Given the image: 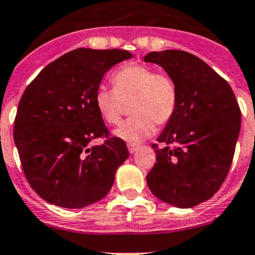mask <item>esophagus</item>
<instances>
[{
    "instance_id": "1",
    "label": "esophagus",
    "mask_w": 255,
    "mask_h": 255,
    "mask_svg": "<svg viewBox=\"0 0 255 255\" xmlns=\"http://www.w3.org/2000/svg\"><path fill=\"white\" fill-rule=\"evenodd\" d=\"M128 148L130 151V153H133L137 150V145H135V143H128Z\"/></svg>"
}]
</instances>
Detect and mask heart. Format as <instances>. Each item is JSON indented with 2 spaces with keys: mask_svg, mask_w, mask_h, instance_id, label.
Returning a JSON list of instances; mask_svg holds the SVG:
<instances>
[{
  "mask_svg": "<svg viewBox=\"0 0 255 255\" xmlns=\"http://www.w3.org/2000/svg\"><path fill=\"white\" fill-rule=\"evenodd\" d=\"M114 89L100 87L95 93V107L109 125H119L127 105L133 115L115 135L130 143H138L155 132V124L166 125L175 115L178 103L176 82L166 73L137 63L123 65L112 75Z\"/></svg>",
  "mask_w": 255,
  "mask_h": 255,
  "instance_id": "obj_1",
  "label": "heart"
}]
</instances>
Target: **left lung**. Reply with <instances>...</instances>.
<instances>
[{"label":"left lung","mask_w":255,"mask_h":255,"mask_svg":"<svg viewBox=\"0 0 255 255\" xmlns=\"http://www.w3.org/2000/svg\"><path fill=\"white\" fill-rule=\"evenodd\" d=\"M173 78L177 109L152 143L156 163L146 176L151 192L166 203L191 208L211 197L226 180L241 130V109L231 85L188 52H151Z\"/></svg>","instance_id":"left-lung-1"}]
</instances>
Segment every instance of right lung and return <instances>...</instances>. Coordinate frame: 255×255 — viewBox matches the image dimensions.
Masks as SVG:
<instances>
[{"label":"right lung","instance_id":"obj_1","mask_svg":"<svg viewBox=\"0 0 255 255\" xmlns=\"http://www.w3.org/2000/svg\"><path fill=\"white\" fill-rule=\"evenodd\" d=\"M131 57L128 50L78 48L43 68L24 90L13 138L27 181L47 202L82 208L112 188L128 150L110 135L94 98L105 73ZM99 137L105 142L90 148Z\"/></svg>","mask_w":255,"mask_h":255}]
</instances>
